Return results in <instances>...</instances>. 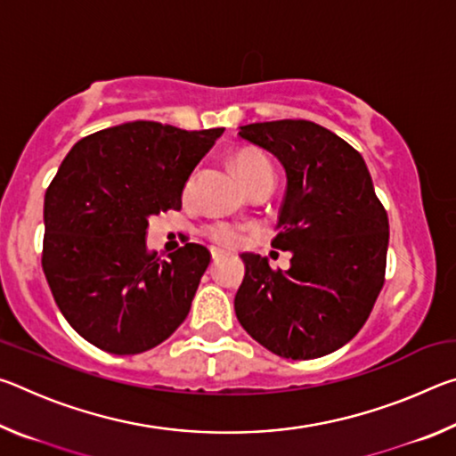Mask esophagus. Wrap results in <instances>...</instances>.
Masks as SVG:
<instances>
[{"mask_svg": "<svg viewBox=\"0 0 456 456\" xmlns=\"http://www.w3.org/2000/svg\"><path fill=\"white\" fill-rule=\"evenodd\" d=\"M223 256H225V251H221V249H211V257H213V261H217V259H221Z\"/></svg>", "mask_w": 456, "mask_h": 456, "instance_id": "1", "label": "esophagus"}]
</instances>
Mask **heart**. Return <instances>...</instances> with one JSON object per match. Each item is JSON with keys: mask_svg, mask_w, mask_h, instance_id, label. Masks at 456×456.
<instances>
[{"mask_svg": "<svg viewBox=\"0 0 456 456\" xmlns=\"http://www.w3.org/2000/svg\"><path fill=\"white\" fill-rule=\"evenodd\" d=\"M233 165L237 168L239 176H241L243 183H247L251 176H256L257 173L264 171H272V167L265 160V157H261L256 151H241L235 154ZM207 235H209L215 243H219L223 247H235L239 241L243 239L241 229L237 225H231V223H213V225L207 227Z\"/></svg>", "mask_w": 456, "mask_h": 456, "instance_id": "1", "label": "heart"}]
</instances>
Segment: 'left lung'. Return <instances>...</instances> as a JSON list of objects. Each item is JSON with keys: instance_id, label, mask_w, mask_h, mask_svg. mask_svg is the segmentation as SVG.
I'll list each match as a JSON object with an SVG mask.
<instances>
[{"instance_id": "left-lung-1", "label": "left lung", "mask_w": 456, "mask_h": 456, "mask_svg": "<svg viewBox=\"0 0 456 456\" xmlns=\"http://www.w3.org/2000/svg\"><path fill=\"white\" fill-rule=\"evenodd\" d=\"M272 152L288 187L273 247L291 251L288 272L243 253L235 314L256 342L281 358L312 360L348 344L384 285L388 215L358 151L310 120L239 126Z\"/></svg>"}]
</instances>
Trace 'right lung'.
Here are the masks:
<instances>
[{"mask_svg":"<svg viewBox=\"0 0 456 456\" xmlns=\"http://www.w3.org/2000/svg\"><path fill=\"white\" fill-rule=\"evenodd\" d=\"M225 128L134 120L72 146L44 199L42 267L68 323L96 348H154L189 315L207 247L167 259L146 251L152 215L181 209L183 189Z\"/></svg>","mask_w":456,"mask_h":456,"instance_id":"right-lung-1","label":"right lung"}]
</instances>
